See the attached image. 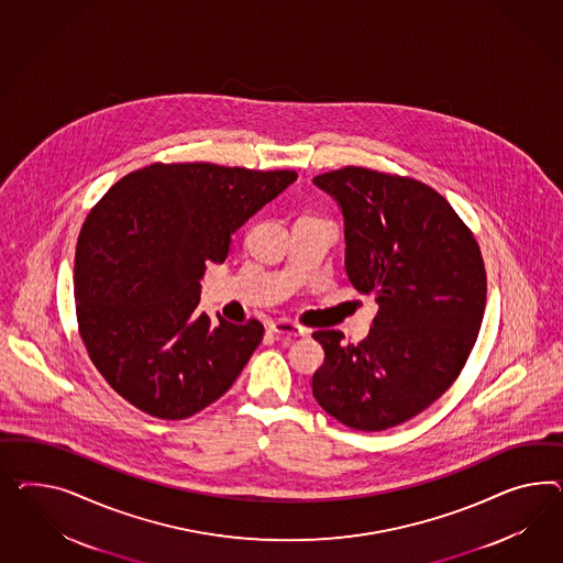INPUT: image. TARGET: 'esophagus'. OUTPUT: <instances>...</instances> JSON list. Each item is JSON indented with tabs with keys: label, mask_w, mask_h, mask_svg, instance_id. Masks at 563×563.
I'll list each match as a JSON object with an SVG mask.
<instances>
[{
	"label": "esophagus",
	"mask_w": 563,
	"mask_h": 563,
	"mask_svg": "<svg viewBox=\"0 0 563 563\" xmlns=\"http://www.w3.org/2000/svg\"><path fill=\"white\" fill-rule=\"evenodd\" d=\"M268 330H271L278 340H295V338H301V335L307 334L305 328L287 320L274 321V323H271Z\"/></svg>",
	"instance_id": "34e87169"
}]
</instances>
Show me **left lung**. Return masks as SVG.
I'll use <instances>...</instances> for the list:
<instances>
[{
	"label": "left lung",
	"mask_w": 563,
	"mask_h": 563,
	"mask_svg": "<svg viewBox=\"0 0 563 563\" xmlns=\"http://www.w3.org/2000/svg\"><path fill=\"white\" fill-rule=\"evenodd\" d=\"M344 217L346 274L379 313L361 344L316 332L325 352L311 387L323 410L377 432L424 411L472 354L486 309V268L472 231L430 186L366 167L313 178Z\"/></svg>",
	"instance_id": "left-lung-1"
}]
</instances>
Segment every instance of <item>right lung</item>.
I'll return each mask as SVG.
<instances>
[{"mask_svg":"<svg viewBox=\"0 0 563 563\" xmlns=\"http://www.w3.org/2000/svg\"><path fill=\"white\" fill-rule=\"evenodd\" d=\"M297 180V172L152 164L91 209L77 240L79 334L108 385L150 416L183 420L240 377L264 325L198 309L207 264L231 235Z\"/></svg>","mask_w":563,"mask_h":563,"instance_id":"1","label":"right lung"}]
</instances>
